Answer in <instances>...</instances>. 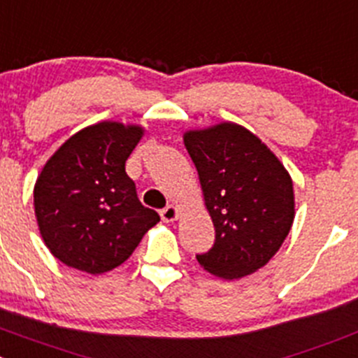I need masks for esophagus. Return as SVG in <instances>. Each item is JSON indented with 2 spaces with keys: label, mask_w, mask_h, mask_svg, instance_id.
<instances>
[{
  "label": "esophagus",
  "mask_w": 358,
  "mask_h": 358,
  "mask_svg": "<svg viewBox=\"0 0 358 358\" xmlns=\"http://www.w3.org/2000/svg\"><path fill=\"white\" fill-rule=\"evenodd\" d=\"M160 217H162L164 222H173V220L178 219V206L169 205L160 212Z\"/></svg>",
  "instance_id": "34e87169"
}]
</instances>
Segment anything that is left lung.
Segmentation results:
<instances>
[{
    "mask_svg": "<svg viewBox=\"0 0 358 358\" xmlns=\"http://www.w3.org/2000/svg\"><path fill=\"white\" fill-rule=\"evenodd\" d=\"M183 143L215 228L212 249L196 256L199 265L228 280L256 272L292 229V176L258 136L236 123L187 130Z\"/></svg>",
    "mask_w": 358,
    "mask_h": 358,
    "instance_id": "1",
    "label": "left lung"
}]
</instances>
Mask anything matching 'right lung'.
I'll return each mask as SVG.
<instances>
[{
  "mask_svg": "<svg viewBox=\"0 0 358 358\" xmlns=\"http://www.w3.org/2000/svg\"><path fill=\"white\" fill-rule=\"evenodd\" d=\"M143 134L139 125L95 123L66 139L40 171L33 190L40 235L66 266L109 272L160 220L141 205L125 173Z\"/></svg>",
  "mask_w": 358,
  "mask_h": 358,
  "instance_id": "1",
  "label": "right lung"
}]
</instances>
